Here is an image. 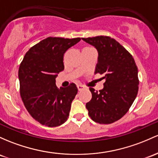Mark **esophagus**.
I'll return each mask as SVG.
<instances>
[{
  "label": "esophagus",
  "mask_w": 158,
  "mask_h": 158,
  "mask_svg": "<svg viewBox=\"0 0 158 158\" xmlns=\"http://www.w3.org/2000/svg\"><path fill=\"white\" fill-rule=\"evenodd\" d=\"M77 88H78V91H82V90L84 89V87H83L82 85H77Z\"/></svg>",
  "instance_id": "34e87169"
}]
</instances>
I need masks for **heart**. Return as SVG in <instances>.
Segmentation results:
<instances>
[{
  "mask_svg": "<svg viewBox=\"0 0 158 158\" xmlns=\"http://www.w3.org/2000/svg\"><path fill=\"white\" fill-rule=\"evenodd\" d=\"M87 48H89V47H86V48H85L84 49H87Z\"/></svg>",
  "mask_w": 158,
  "mask_h": 158,
  "instance_id": "b5f03b06",
  "label": "heart"
}]
</instances>
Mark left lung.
Instances as JSON below:
<instances>
[{"label":"left lung","instance_id":"obj_1","mask_svg":"<svg viewBox=\"0 0 158 158\" xmlns=\"http://www.w3.org/2000/svg\"><path fill=\"white\" fill-rule=\"evenodd\" d=\"M98 49L95 73L103 75V89L89 88L92 98L86 103L95 122L108 124L121 118L132 106L139 90L138 68L132 55L109 36L82 38Z\"/></svg>","mask_w":158,"mask_h":158}]
</instances>
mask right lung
I'll return each instance as SVG.
<instances>
[{"instance_id": "add662e5", "label": "right lung", "mask_w": 158, "mask_h": 158, "mask_svg": "<svg viewBox=\"0 0 158 158\" xmlns=\"http://www.w3.org/2000/svg\"><path fill=\"white\" fill-rule=\"evenodd\" d=\"M80 40L47 37L32 46L21 62V98L29 114L43 125L57 127L68 118L78 89L74 83L59 89L55 78L64 69V54Z\"/></svg>"}]
</instances>
